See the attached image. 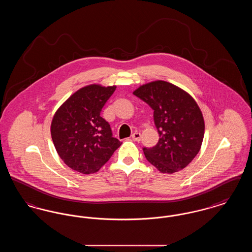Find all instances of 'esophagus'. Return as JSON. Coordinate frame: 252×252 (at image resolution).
Segmentation results:
<instances>
[{"label": "esophagus", "mask_w": 252, "mask_h": 252, "mask_svg": "<svg viewBox=\"0 0 252 252\" xmlns=\"http://www.w3.org/2000/svg\"><path fill=\"white\" fill-rule=\"evenodd\" d=\"M141 137H142V135H141L140 132L136 131L132 134V140H133V141L140 142V141H141Z\"/></svg>", "instance_id": "esophagus-1"}]
</instances>
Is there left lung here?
Masks as SVG:
<instances>
[{
    "instance_id": "left-lung-1",
    "label": "left lung",
    "mask_w": 252,
    "mask_h": 252,
    "mask_svg": "<svg viewBox=\"0 0 252 252\" xmlns=\"http://www.w3.org/2000/svg\"><path fill=\"white\" fill-rule=\"evenodd\" d=\"M154 110L159 135L158 144L144 148L146 159L161 173L173 174L186 167L203 142V115L188 93L166 81L157 80L133 92Z\"/></svg>"
}]
</instances>
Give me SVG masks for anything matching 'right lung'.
I'll return each mask as SVG.
<instances>
[{
    "instance_id": "obj_1",
    "label": "right lung",
    "mask_w": 252,
    "mask_h": 252,
    "mask_svg": "<svg viewBox=\"0 0 252 252\" xmlns=\"http://www.w3.org/2000/svg\"><path fill=\"white\" fill-rule=\"evenodd\" d=\"M116 86H86L56 111L51 136L66 165L85 175L96 173L122 143L112 137L109 124L100 116Z\"/></svg>"
}]
</instances>
